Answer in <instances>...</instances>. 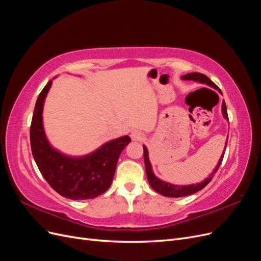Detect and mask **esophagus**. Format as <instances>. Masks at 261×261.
Here are the masks:
<instances>
[{"label":"esophagus","mask_w":261,"mask_h":261,"mask_svg":"<svg viewBox=\"0 0 261 261\" xmlns=\"http://www.w3.org/2000/svg\"><path fill=\"white\" fill-rule=\"evenodd\" d=\"M144 137H145V135H144V134L141 133L140 130H133V132L130 133V138H132L133 140H135V141L143 140Z\"/></svg>","instance_id":"obj_1"}]
</instances>
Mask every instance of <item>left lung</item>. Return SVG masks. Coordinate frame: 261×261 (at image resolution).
<instances>
[{
	"mask_svg": "<svg viewBox=\"0 0 261 261\" xmlns=\"http://www.w3.org/2000/svg\"><path fill=\"white\" fill-rule=\"evenodd\" d=\"M181 78H183V80H187V81H194V82H199L201 84H206V85L212 87V88L218 89L221 92V90L219 89V87L215 83H213L209 77H207L206 75H203V74H200V73H189V74H186L184 76H181ZM222 113H223V116L226 118V120H228L227 111H226V106H225V102L224 101L222 102ZM226 145H227V139H226L225 148H226ZM225 148H224V151H223L222 155H221V158H220L218 165L216 167V169L213 170V173L209 177H207L203 181H201V183L196 184V185L193 184V185L178 186V185H173V184L167 183V181H163V180H161V179H159V178L154 176L153 172H152L151 164H150V161H149L148 150H147L146 147H144V160H145L146 174H147V178H148L149 184H150V186L152 187L153 191H155L156 193H159V194H161V195H163L165 197H184V196L192 195V194H195L197 192H199V191H201L203 187H206L211 181L212 177L215 176V173H217L218 169L220 168L221 163H222L224 152H225Z\"/></svg>",
	"mask_w": 261,
	"mask_h": 261,
	"instance_id": "1",
	"label": "left lung"
}]
</instances>
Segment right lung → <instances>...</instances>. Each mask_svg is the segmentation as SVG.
I'll list each match as a JSON object with an SVG mask.
<instances>
[{"label":"right lung","mask_w":261,"mask_h":261,"mask_svg":"<svg viewBox=\"0 0 261 261\" xmlns=\"http://www.w3.org/2000/svg\"><path fill=\"white\" fill-rule=\"evenodd\" d=\"M52 81L39 94L30 125V146L37 167L48 184L61 196L73 200L92 199L111 186L116 164L128 136L109 141L96 151L82 158H70L53 149L42 124L43 102Z\"/></svg>","instance_id":"add662e5"}]
</instances>
